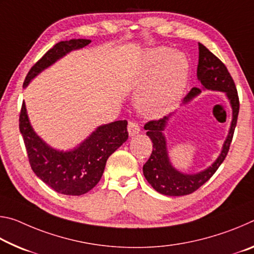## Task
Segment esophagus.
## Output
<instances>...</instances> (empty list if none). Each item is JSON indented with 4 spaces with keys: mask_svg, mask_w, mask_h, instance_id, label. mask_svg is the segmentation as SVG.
<instances>
[{
    "mask_svg": "<svg viewBox=\"0 0 254 254\" xmlns=\"http://www.w3.org/2000/svg\"><path fill=\"white\" fill-rule=\"evenodd\" d=\"M127 131H128V135L134 136L135 134H137V133L140 132L139 124L134 121H130L127 124Z\"/></svg>",
    "mask_w": 254,
    "mask_h": 254,
    "instance_id": "34e87169",
    "label": "esophagus"
}]
</instances>
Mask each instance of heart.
I'll return each instance as SVG.
<instances>
[{
  "label": "heart",
  "instance_id": "b5f03b06",
  "mask_svg": "<svg viewBox=\"0 0 254 254\" xmlns=\"http://www.w3.org/2000/svg\"><path fill=\"white\" fill-rule=\"evenodd\" d=\"M189 63L186 56L166 47L149 49L143 56L136 106L145 117H161L183 97L188 83Z\"/></svg>",
  "mask_w": 254,
  "mask_h": 254
}]
</instances>
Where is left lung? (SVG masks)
<instances>
[{
	"label": "left lung",
	"instance_id": "left-lung-1",
	"mask_svg": "<svg viewBox=\"0 0 254 254\" xmlns=\"http://www.w3.org/2000/svg\"><path fill=\"white\" fill-rule=\"evenodd\" d=\"M199 57L197 66V78L203 85V89L225 93L232 107V122L229 134L223 144L222 151L212 166L197 174L180 173L171 165L167 150L166 136L163 134L165 127L171 115L160 120H154L145 123L144 130L153 143L152 153L143 166V175L148 183L160 194L167 196H184L197 190L207 182L224 161L233 139L234 130L238 122L240 102L234 80L229 70L216 56L210 53L204 45L198 44ZM201 93L200 88L194 87L184 98V104H187L192 98Z\"/></svg>",
	"mask_w": 254,
	"mask_h": 254
}]
</instances>
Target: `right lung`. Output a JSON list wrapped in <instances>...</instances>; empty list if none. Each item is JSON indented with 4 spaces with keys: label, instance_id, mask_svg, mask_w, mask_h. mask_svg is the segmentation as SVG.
Returning <instances> with one entry per match:
<instances>
[{
    "label": "right lung",
    "instance_id": "1",
    "mask_svg": "<svg viewBox=\"0 0 254 254\" xmlns=\"http://www.w3.org/2000/svg\"><path fill=\"white\" fill-rule=\"evenodd\" d=\"M89 44L91 40L87 39L56 44L31 67L23 87L64 56ZM19 127L33 173L54 190L70 196L86 194L96 186L104 173L107 159L128 137L127 122L123 120L98 127L78 147L69 151L56 150L33 131L24 102L20 112Z\"/></svg>",
    "mask_w": 254,
    "mask_h": 254
}]
</instances>
